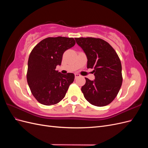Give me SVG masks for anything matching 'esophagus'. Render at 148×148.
<instances>
[{
	"label": "esophagus",
	"instance_id": "34e87169",
	"mask_svg": "<svg viewBox=\"0 0 148 148\" xmlns=\"http://www.w3.org/2000/svg\"><path fill=\"white\" fill-rule=\"evenodd\" d=\"M75 77L76 78H77L80 77V75L78 74V73H75Z\"/></svg>",
	"mask_w": 148,
	"mask_h": 148
}]
</instances>
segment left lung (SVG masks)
<instances>
[{
  "instance_id": "8db88e82",
  "label": "left lung",
  "mask_w": 148,
  "mask_h": 148,
  "mask_svg": "<svg viewBox=\"0 0 148 148\" xmlns=\"http://www.w3.org/2000/svg\"><path fill=\"white\" fill-rule=\"evenodd\" d=\"M86 56L87 68L93 69V81L86 79L82 87L84 97L92 105L102 107L109 104L122 83V65L119 57L110 44L99 38H75Z\"/></svg>"
}]
</instances>
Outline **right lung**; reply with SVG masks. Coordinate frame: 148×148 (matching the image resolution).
<instances>
[{
    "label": "right lung",
    "mask_w": 148,
    "mask_h": 148,
    "mask_svg": "<svg viewBox=\"0 0 148 148\" xmlns=\"http://www.w3.org/2000/svg\"><path fill=\"white\" fill-rule=\"evenodd\" d=\"M75 44L72 38H47L31 51L28 62L27 82L33 95L41 104L51 106L59 102L73 82V73L64 75L56 69L61 65L64 52Z\"/></svg>",
    "instance_id": "add662e5"
}]
</instances>
